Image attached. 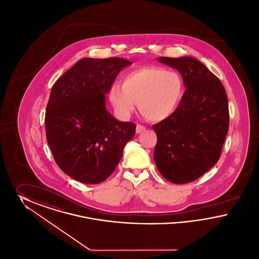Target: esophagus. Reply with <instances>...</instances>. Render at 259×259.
I'll return each instance as SVG.
<instances>
[{
	"mask_svg": "<svg viewBox=\"0 0 259 259\" xmlns=\"http://www.w3.org/2000/svg\"><path fill=\"white\" fill-rule=\"evenodd\" d=\"M144 131H146V127H145V126L140 125V124H138V125L136 126V134H140V133H142V132H144Z\"/></svg>",
	"mask_w": 259,
	"mask_h": 259,
	"instance_id": "obj_1",
	"label": "esophagus"
}]
</instances>
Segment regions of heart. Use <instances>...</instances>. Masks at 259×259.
I'll return each instance as SVG.
<instances>
[{
  "label": "heart",
  "mask_w": 259,
  "mask_h": 259,
  "mask_svg": "<svg viewBox=\"0 0 259 259\" xmlns=\"http://www.w3.org/2000/svg\"><path fill=\"white\" fill-rule=\"evenodd\" d=\"M181 74L157 66L140 67L124 74L122 85L113 83L109 99L116 112L126 117L138 102L142 114L151 121H164L178 111L185 95Z\"/></svg>",
  "instance_id": "1"
}]
</instances>
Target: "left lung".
<instances>
[{"mask_svg": "<svg viewBox=\"0 0 259 259\" xmlns=\"http://www.w3.org/2000/svg\"><path fill=\"white\" fill-rule=\"evenodd\" d=\"M157 61L178 70L186 87L175 114L152 126L156 167L167 181L182 185L195 181L220 159L229 127L227 95L221 80L193 57Z\"/></svg>", "mask_w": 259, "mask_h": 259, "instance_id": "8db88e82", "label": "left lung"}]
</instances>
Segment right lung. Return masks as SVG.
Returning <instances> with one entry per match:
<instances>
[{"instance_id": "1", "label": "right lung", "mask_w": 259, "mask_h": 259, "mask_svg": "<svg viewBox=\"0 0 259 259\" xmlns=\"http://www.w3.org/2000/svg\"><path fill=\"white\" fill-rule=\"evenodd\" d=\"M130 64L119 57L82 58L51 88L47 140L56 164L77 182L94 185L107 180L135 135V124L118 121L106 107V94Z\"/></svg>"}]
</instances>
